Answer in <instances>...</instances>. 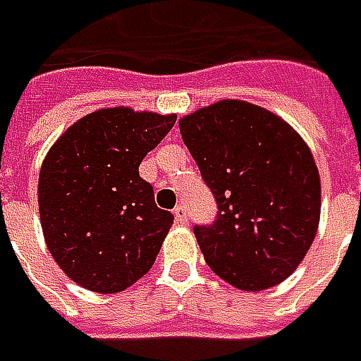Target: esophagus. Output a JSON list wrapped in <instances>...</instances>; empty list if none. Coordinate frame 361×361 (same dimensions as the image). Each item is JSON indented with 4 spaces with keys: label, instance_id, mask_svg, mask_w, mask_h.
I'll return each mask as SVG.
<instances>
[{
    "label": "esophagus",
    "instance_id": "34e87169",
    "mask_svg": "<svg viewBox=\"0 0 361 361\" xmlns=\"http://www.w3.org/2000/svg\"><path fill=\"white\" fill-rule=\"evenodd\" d=\"M174 219H176V223H180V225H185V223L188 221L187 209H185L183 204H178V207L174 209Z\"/></svg>",
    "mask_w": 361,
    "mask_h": 361
}]
</instances>
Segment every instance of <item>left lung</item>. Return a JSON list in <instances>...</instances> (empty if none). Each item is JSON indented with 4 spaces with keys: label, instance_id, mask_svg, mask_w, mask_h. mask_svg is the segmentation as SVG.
I'll return each mask as SVG.
<instances>
[{
    "label": "left lung",
    "instance_id": "obj_1",
    "mask_svg": "<svg viewBox=\"0 0 361 361\" xmlns=\"http://www.w3.org/2000/svg\"><path fill=\"white\" fill-rule=\"evenodd\" d=\"M178 128L219 209L211 225L192 229L207 265L245 291L281 283L319 225L312 150L285 120L243 100L201 108Z\"/></svg>",
    "mask_w": 361,
    "mask_h": 361
}]
</instances>
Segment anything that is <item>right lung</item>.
Segmentation results:
<instances>
[{
    "instance_id": "obj_1",
    "label": "right lung",
    "mask_w": 361,
    "mask_h": 361,
    "mask_svg": "<svg viewBox=\"0 0 361 361\" xmlns=\"http://www.w3.org/2000/svg\"><path fill=\"white\" fill-rule=\"evenodd\" d=\"M174 114L104 108L80 118L42 162L39 221L49 253L78 285L118 293L154 265L173 225L138 166Z\"/></svg>"
}]
</instances>
